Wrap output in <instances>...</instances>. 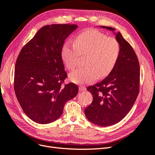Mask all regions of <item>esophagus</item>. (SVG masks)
I'll list each match as a JSON object with an SVG mask.
<instances>
[{"label": "esophagus", "mask_w": 155, "mask_h": 155, "mask_svg": "<svg viewBox=\"0 0 155 155\" xmlns=\"http://www.w3.org/2000/svg\"><path fill=\"white\" fill-rule=\"evenodd\" d=\"M86 87H84V86H79V90L80 92H82V91H84V90H86Z\"/></svg>", "instance_id": "34e87169"}]
</instances>
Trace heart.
Instances as JSON below:
<instances>
[{
    "label": "heart",
    "instance_id": "1",
    "mask_svg": "<svg viewBox=\"0 0 155 155\" xmlns=\"http://www.w3.org/2000/svg\"><path fill=\"white\" fill-rule=\"evenodd\" d=\"M80 54H87L86 66L79 67L69 74L71 81L78 84L92 83L109 74L114 68L120 54L117 40L97 30H88L79 35L74 43L67 41L61 50L62 60L67 68L77 65Z\"/></svg>",
    "mask_w": 155,
    "mask_h": 155
}]
</instances>
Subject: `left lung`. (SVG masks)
<instances>
[{
    "label": "left lung",
    "mask_w": 155,
    "mask_h": 155,
    "mask_svg": "<svg viewBox=\"0 0 155 155\" xmlns=\"http://www.w3.org/2000/svg\"><path fill=\"white\" fill-rule=\"evenodd\" d=\"M120 45L119 59L113 70L101 82L88 87L93 95L91 104L84 109L89 121L99 126H112L128 114L139 92L140 67L135 52L122 35L111 27Z\"/></svg>",
    "instance_id": "8db88e82"
}]
</instances>
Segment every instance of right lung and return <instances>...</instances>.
<instances>
[{
  "mask_svg": "<svg viewBox=\"0 0 155 155\" xmlns=\"http://www.w3.org/2000/svg\"><path fill=\"white\" fill-rule=\"evenodd\" d=\"M75 24L44 26L21 50L15 64L14 89L25 115L38 124H49L62 115L78 87L62 85L67 77L61 58L64 41Z\"/></svg>",
  "mask_w": 155,
  "mask_h": 155,
  "instance_id": "add662e5",
  "label": "right lung"
}]
</instances>
